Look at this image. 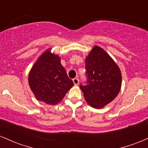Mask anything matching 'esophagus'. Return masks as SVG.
Masks as SVG:
<instances>
[{
    "label": "esophagus",
    "mask_w": 148,
    "mask_h": 148,
    "mask_svg": "<svg viewBox=\"0 0 148 148\" xmlns=\"http://www.w3.org/2000/svg\"><path fill=\"white\" fill-rule=\"evenodd\" d=\"M73 82H74V84L75 86H77V85H79V80L77 79V78H75V79H73Z\"/></svg>",
    "instance_id": "34e87169"
}]
</instances>
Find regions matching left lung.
<instances>
[{
  "label": "left lung",
  "mask_w": 148,
  "mask_h": 148,
  "mask_svg": "<svg viewBox=\"0 0 148 148\" xmlns=\"http://www.w3.org/2000/svg\"><path fill=\"white\" fill-rule=\"evenodd\" d=\"M88 85L80 86L86 101L95 108H102L120 92L121 71L102 48L94 46L86 58Z\"/></svg>",
  "instance_id": "8db88e82"
}]
</instances>
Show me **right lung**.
<instances>
[{
    "instance_id": "add662e5",
    "label": "right lung",
    "mask_w": 148,
    "mask_h": 148,
    "mask_svg": "<svg viewBox=\"0 0 148 148\" xmlns=\"http://www.w3.org/2000/svg\"><path fill=\"white\" fill-rule=\"evenodd\" d=\"M51 49L37 58L28 74V84L35 98L47 104L56 105L62 101L74 86L60 63V57Z\"/></svg>"
}]
</instances>
